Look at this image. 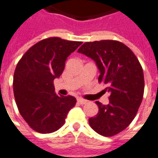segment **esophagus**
<instances>
[{
    "mask_svg": "<svg viewBox=\"0 0 158 158\" xmlns=\"http://www.w3.org/2000/svg\"><path fill=\"white\" fill-rule=\"evenodd\" d=\"M86 102H87L86 100L82 99V98H78L77 99V103L81 104V105H84V104H85Z\"/></svg>",
    "mask_w": 158,
    "mask_h": 158,
    "instance_id": "obj_1",
    "label": "esophagus"
}]
</instances>
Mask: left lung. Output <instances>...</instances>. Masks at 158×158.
I'll use <instances>...</instances> for the list:
<instances>
[{
    "mask_svg": "<svg viewBox=\"0 0 158 158\" xmlns=\"http://www.w3.org/2000/svg\"><path fill=\"white\" fill-rule=\"evenodd\" d=\"M77 52L96 62L98 82L105 85L103 91L110 94L107 105L95 102L98 113L89 118V123L100 135H117L132 122L141 104L144 89L141 64L128 47L116 40L86 42Z\"/></svg>",
    "mask_w": 158,
    "mask_h": 158,
    "instance_id": "left-lung-1",
    "label": "left lung"
}]
</instances>
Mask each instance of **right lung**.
<instances>
[{
	"label": "right lung",
	"mask_w": 158,
	"mask_h": 158,
	"mask_svg": "<svg viewBox=\"0 0 158 158\" xmlns=\"http://www.w3.org/2000/svg\"><path fill=\"white\" fill-rule=\"evenodd\" d=\"M81 44L59 37L44 39L18 61L13 81L14 98L22 117L35 131H57L76 105L71 95L59 97L55 93L53 81L63 73L67 57Z\"/></svg>",
	"instance_id": "1"
}]
</instances>
